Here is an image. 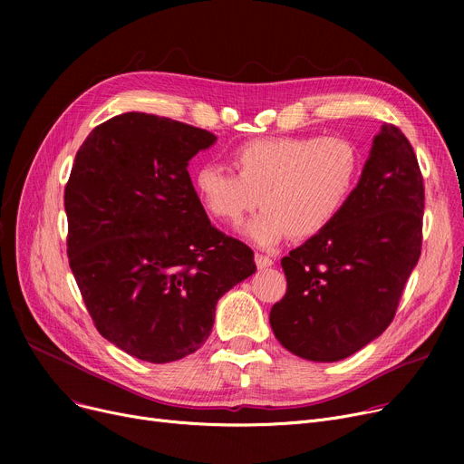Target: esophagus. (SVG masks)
<instances>
[{"mask_svg": "<svg viewBox=\"0 0 464 464\" xmlns=\"http://www.w3.org/2000/svg\"><path fill=\"white\" fill-rule=\"evenodd\" d=\"M273 263H275L273 257L265 256V254H256V265H257V269H269V266H271Z\"/></svg>", "mask_w": 464, "mask_h": 464, "instance_id": "esophagus-1", "label": "esophagus"}]
</instances>
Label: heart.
Listing matches in <instances>:
<instances>
[{"label": "heart", "instance_id": "b5f03b06", "mask_svg": "<svg viewBox=\"0 0 464 464\" xmlns=\"http://www.w3.org/2000/svg\"><path fill=\"white\" fill-rule=\"evenodd\" d=\"M233 173L203 165L195 193L218 222L240 227L261 201L265 208L248 224L261 246L284 237L304 240L325 231L344 210L357 184L361 156L343 137H263L238 144L229 154Z\"/></svg>", "mask_w": 464, "mask_h": 464}]
</instances>
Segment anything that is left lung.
<instances>
[{
	"instance_id": "8db88e82",
	"label": "left lung",
	"mask_w": 464,
	"mask_h": 464,
	"mask_svg": "<svg viewBox=\"0 0 464 464\" xmlns=\"http://www.w3.org/2000/svg\"><path fill=\"white\" fill-rule=\"evenodd\" d=\"M425 188L410 140L383 124L334 222L282 259L287 289L271 310L278 343L308 361H340L393 322L418 265Z\"/></svg>"
}]
</instances>
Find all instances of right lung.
<instances>
[{
  "instance_id": "add662e5",
  "label": "right lung",
  "mask_w": 464,
  "mask_h": 464,
  "mask_svg": "<svg viewBox=\"0 0 464 464\" xmlns=\"http://www.w3.org/2000/svg\"><path fill=\"white\" fill-rule=\"evenodd\" d=\"M216 140L182 121L126 112L92 130L65 186L67 256L95 329L149 362L199 350L216 303L256 273L216 229L188 161Z\"/></svg>"
}]
</instances>
